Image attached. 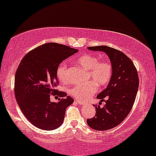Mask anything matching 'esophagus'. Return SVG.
<instances>
[{
	"instance_id": "1",
	"label": "esophagus",
	"mask_w": 156,
	"mask_h": 156,
	"mask_svg": "<svg viewBox=\"0 0 156 156\" xmlns=\"http://www.w3.org/2000/svg\"><path fill=\"white\" fill-rule=\"evenodd\" d=\"M75 101L76 102V103H78V104H81V105H83V104H87V102H85V101H81V100H77V99H75Z\"/></svg>"
}]
</instances>
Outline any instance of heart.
<instances>
[{"instance_id": "b5f03b06", "label": "heart", "mask_w": 156, "mask_h": 156, "mask_svg": "<svg viewBox=\"0 0 156 156\" xmlns=\"http://www.w3.org/2000/svg\"><path fill=\"white\" fill-rule=\"evenodd\" d=\"M76 63L83 69L88 70L87 78L93 81L77 83L70 89L69 92L73 97L84 100L92 96L98 90V86L104 87L109 83L112 75V66L109 61H101L96 56L84 55L76 60ZM57 76L59 81L66 83L69 78L68 66L61 63L57 69Z\"/></svg>"}]
</instances>
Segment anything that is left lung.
I'll use <instances>...</instances> for the list:
<instances>
[{"mask_svg":"<svg viewBox=\"0 0 156 156\" xmlns=\"http://www.w3.org/2000/svg\"><path fill=\"white\" fill-rule=\"evenodd\" d=\"M92 51L104 52L112 66V75L108 86L97 95L103 107H95V116L87 120L89 126L95 130H108L121 124L131 111L136 100L139 79L133 61L124 53L107 46L90 47Z\"/></svg>","mask_w":156,"mask_h":156,"instance_id":"1","label":"left lung"}]
</instances>
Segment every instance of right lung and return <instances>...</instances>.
Returning <instances> with one entry per match:
<instances>
[{
	"mask_svg": "<svg viewBox=\"0 0 156 156\" xmlns=\"http://www.w3.org/2000/svg\"><path fill=\"white\" fill-rule=\"evenodd\" d=\"M66 45L47 43L29 52L23 58L15 76V95L27 120L44 130L58 128L64 119L65 111L74 102L64 92H58L57 69L59 64L78 52ZM50 95L63 98L51 102Z\"/></svg>",
	"mask_w": 156,
	"mask_h": 156,
	"instance_id": "obj_1",
	"label": "right lung"
}]
</instances>
